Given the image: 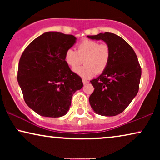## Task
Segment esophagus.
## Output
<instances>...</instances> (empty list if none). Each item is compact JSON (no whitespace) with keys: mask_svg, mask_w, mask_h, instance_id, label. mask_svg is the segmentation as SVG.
Here are the masks:
<instances>
[{"mask_svg":"<svg viewBox=\"0 0 160 160\" xmlns=\"http://www.w3.org/2000/svg\"><path fill=\"white\" fill-rule=\"evenodd\" d=\"M82 82H83V84H88V83H89V81L85 79V78H82Z\"/></svg>","mask_w":160,"mask_h":160,"instance_id":"1","label":"esophagus"}]
</instances>
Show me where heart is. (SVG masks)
I'll return each instance as SVG.
<instances>
[{
	"instance_id": "obj_1",
	"label": "heart",
	"mask_w": 160,
	"mask_h": 160,
	"mask_svg": "<svg viewBox=\"0 0 160 160\" xmlns=\"http://www.w3.org/2000/svg\"><path fill=\"white\" fill-rule=\"evenodd\" d=\"M111 55L108 45L85 39L76 46V52L72 49L66 50L64 60L71 69L75 68L84 61L85 65L73 71L84 78H91L96 73H102L108 68Z\"/></svg>"
}]
</instances>
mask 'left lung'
Segmentation results:
<instances>
[{"instance_id":"obj_1","label":"left lung","mask_w":160,"mask_h":160,"mask_svg":"<svg viewBox=\"0 0 160 160\" xmlns=\"http://www.w3.org/2000/svg\"><path fill=\"white\" fill-rule=\"evenodd\" d=\"M87 38L103 41L111 52L108 68L90 81L95 90L89 98V104L99 115L119 114L138 92L141 68L136 54L123 38L114 33L106 32Z\"/></svg>"}]
</instances>
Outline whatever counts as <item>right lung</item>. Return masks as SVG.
<instances>
[{
  "label": "right lung",
  "mask_w": 160,
  "mask_h": 160,
  "mask_svg": "<svg viewBox=\"0 0 160 160\" xmlns=\"http://www.w3.org/2000/svg\"><path fill=\"white\" fill-rule=\"evenodd\" d=\"M76 42L72 35L46 32L22 54L17 81L26 104L38 114L54 118L65 115L73 95L82 88V78L64 60L65 52Z\"/></svg>",
  "instance_id": "add662e5"
}]
</instances>
